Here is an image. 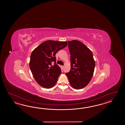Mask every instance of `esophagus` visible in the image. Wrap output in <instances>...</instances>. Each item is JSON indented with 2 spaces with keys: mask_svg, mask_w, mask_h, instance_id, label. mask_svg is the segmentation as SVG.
Wrapping results in <instances>:
<instances>
[{
  "mask_svg": "<svg viewBox=\"0 0 125 125\" xmlns=\"http://www.w3.org/2000/svg\"><path fill=\"white\" fill-rule=\"evenodd\" d=\"M61 68L62 69H63L64 68V66H61Z\"/></svg>",
  "mask_w": 125,
  "mask_h": 125,
  "instance_id": "obj_1",
  "label": "esophagus"
}]
</instances>
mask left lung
<instances>
[{
  "mask_svg": "<svg viewBox=\"0 0 125 125\" xmlns=\"http://www.w3.org/2000/svg\"><path fill=\"white\" fill-rule=\"evenodd\" d=\"M71 54V70L66 73L72 88L85 87L93 77L95 66L93 54L82 42L77 40L68 41Z\"/></svg>",
  "mask_w": 125,
  "mask_h": 125,
  "instance_id": "left-lung-1",
  "label": "left lung"
}]
</instances>
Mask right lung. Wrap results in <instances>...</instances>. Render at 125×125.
<instances>
[{"mask_svg": "<svg viewBox=\"0 0 125 125\" xmlns=\"http://www.w3.org/2000/svg\"><path fill=\"white\" fill-rule=\"evenodd\" d=\"M67 42L48 40L41 43L31 53L29 67L36 82L42 87L50 88L56 84L61 70L56 64L55 55L66 47Z\"/></svg>", "mask_w": 125, "mask_h": 125, "instance_id": "1", "label": "right lung"}]
</instances>
